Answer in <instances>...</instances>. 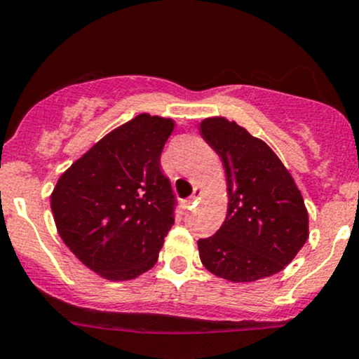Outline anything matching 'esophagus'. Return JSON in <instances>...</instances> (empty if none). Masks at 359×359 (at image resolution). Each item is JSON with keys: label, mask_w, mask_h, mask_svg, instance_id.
<instances>
[{"label": "esophagus", "mask_w": 359, "mask_h": 359, "mask_svg": "<svg viewBox=\"0 0 359 359\" xmlns=\"http://www.w3.org/2000/svg\"><path fill=\"white\" fill-rule=\"evenodd\" d=\"M199 196H201V189L196 187V189H194V192H192V196H191V198H187V199H184V201H182V206H184V210H191V208H192V204H194L196 201H198Z\"/></svg>", "instance_id": "obj_1"}]
</instances>
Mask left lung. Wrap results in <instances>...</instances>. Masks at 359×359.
Returning <instances> with one entry per match:
<instances>
[{
	"mask_svg": "<svg viewBox=\"0 0 359 359\" xmlns=\"http://www.w3.org/2000/svg\"><path fill=\"white\" fill-rule=\"evenodd\" d=\"M201 136L223 161L226 218L198 242L201 262L231 283H250L285 269L309 238V212L293 177L278 155L245 128L210 117Z\"/></svg>",
	"mask_w": 359,
	"mask_h": 359,
	"instance_id": "left-lung-1",
	"label": "left lung"
}]
</instances>
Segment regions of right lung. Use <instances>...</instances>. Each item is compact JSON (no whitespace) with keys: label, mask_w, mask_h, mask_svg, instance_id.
<instances>
[{"label":"right lung","mask_w":359,"mask_h":359,"mask_svg":"<svg viewBox=\"0 0 359 359\" xmlns=\"http://www.w3.org/2000/svg\"><path fill=\"white\" fill-rule=\"evenodd\" d=\"M173 126L140 114L74 161L50 194L62 242L102 278L128 281L158 261L175 211L160 165Z\"/></svg>","instance_id":"obj_1"}]
</instances>
